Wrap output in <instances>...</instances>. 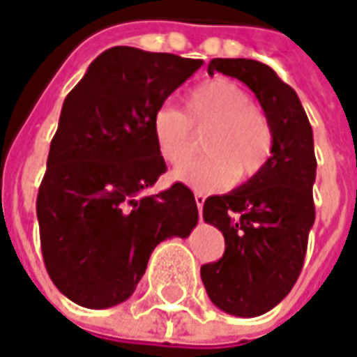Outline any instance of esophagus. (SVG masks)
Masks as SVG:
<instances>
[{"label": "esophagus", "mask_w": 357, "mask_h": 357, "mask_svg": "<svg viewBox=\"0 0 357 357\" xmlns=\"http://www.w3.org/2000/svg\"><path fill=\"white\" fill-rule=\"evenodd\" d=\"M195 200H196V206H198V210H202V206H204V200H206V196L202 195V192H195Z\"/></svg>", "instance_id": "obj_1"}]
</instances>
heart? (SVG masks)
<instances>
[{
  "mask_svg": "<svg viewBox=\"0 0 357 357\" xmlns=\"http://www.w3.org/2000/svg\"><path fill=\"white\" fill-rule=\"evenodd\" d=\"M157 151L169 165H183L195 153L192 131H202L204 157L174 171V178L198 190L228 186L234 176L250 181L267 165L273 131L257 107L251 106L240 84L214 78L196 86L186 98V109L161 106L151 117Z\"/></svg>",
  "mask_w": 357,
  "mask_h": 357,
  "instance_id": "heart-1",
  "label": "heart"
}]
</instances>
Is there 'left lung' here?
<instances>
[{"label": "left lung", "mask_w": 357, "mask_h": 357, "mask_svg": "<svg viewBox=\"0 0 357 357\" xmlns=\"http://www.w3.org/2000/svg\"><path fill=\"white\" fill-rule=\"evenodd\" d=\"M243 82L273 131L267 165L228 195L208 196L204 222L222 231L226 251L200 267L210 301L241 318L261 317L296 283L314 224L317 157L312 128L296 92L273 68L251 59H212L208 74Z\"/></svg>", "instance_id": "8db88e82"}]
</instances>
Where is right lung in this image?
Here are the masks:
<instances>
[{"label":"right lung","instance_id":"1","mask_svg":"<svg viewBox=\"0 0 357 357\" xmlns=\"http://www.w3.org/2000/svg\"><path fill=\"white\" fill-rule=\"evenodd\" d=\"M200 66L169 52L112 47L66 96L37 218L45 267L76 305L109 308L128 301L153 250L196 228L188 186L143 192L167 171L151 117Z\"/></svg>","mask_w":357,"mask_h":357}]
</instances>
